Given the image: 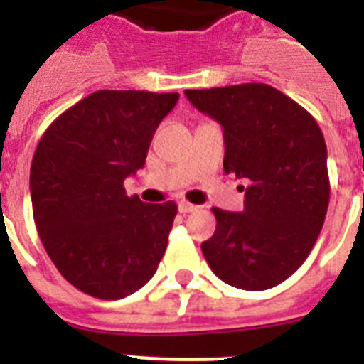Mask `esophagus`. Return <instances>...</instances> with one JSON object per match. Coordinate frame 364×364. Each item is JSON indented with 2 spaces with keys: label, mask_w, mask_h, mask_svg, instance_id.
Masks as SVG:
<instances>
[{
  "label": "esophagus",
  "mask_w": 364,
  "mask_h": 364,
  "mask_svg": "<svg viewBox=\"0 0 364 364\" xmlns=\"http://www.w3.org/2000/svg\"><path fill=\"white\" fill-rule=\"evenodd\" d=\"M196 210H198V205L191 204V202H185V200L179 202V213H183V215H185V213H193V211Z\"/></svg>",
  "instance_id": "34e87169"
}]
</instances>
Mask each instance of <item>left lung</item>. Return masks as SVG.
Returning a JSON list of instances; mask_svg holds the SVG:
<instances>
[{
  "instance_id": "obj_1",
  "label": "left lung",
  "mask_w": 364,
  "mask_h": 364,
  "mask_svg": "<svg viewBox=\"0 0 364 364\" xmlns=\"http://www.w3.org/2000/svg\"><path fill=\"white\" fill-rule=\"evenodd\" d=\"M223 126V168L245 179L243 211L213 208L215 234L202 243L219 279L245 291L285 282L310 255L327 215V145L316 119L262 82L185 90Z\"/></svg>"
}]
</instances>
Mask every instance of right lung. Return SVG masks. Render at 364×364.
<instances>
[{"label":"right lung","mask_w":364,"mask_h":364,"mask_svg":"<svg viewBox=\"0 0 364 364\" xmlns=\"http://www.w3.org/2000/svg\"><path fill=\"white\" fill-rule=\"evenodd\" d=\"M179 94L98 90L48 126L31 160L33 219L54 266L82 293L119 300L154 276L176 202L145 204L124 179L145 166Z\"/></svg>","instance_id":"obj_1"}]
</instances>
